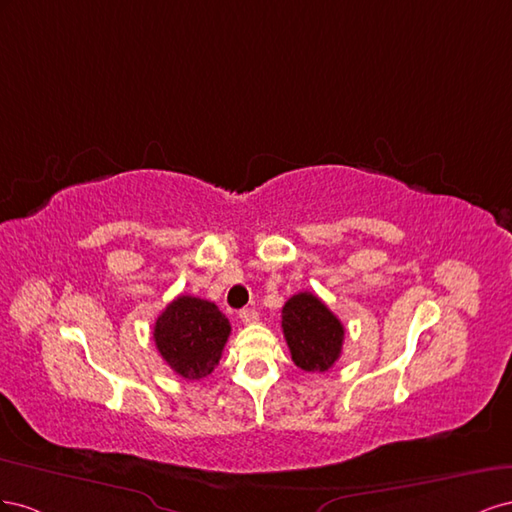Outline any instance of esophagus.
Masks as SVG:
<instances>
[{
    "label": "esophagus",
    "mask_w": 512,
    "mask_h": 512,
    "mask_svg": "<svg viewBox=\"0 0 512 512\" xmlns=\"http://www.w3.org/2000/svg\"><path fill=\"white\" fill-rule=\"evenodd\" d=\"M238 317H240L242 324H255V321L259 319V313L255 309H242L238 313Z\"/></svg>",
    "instance_id": "obj_1"
}]
</instances>
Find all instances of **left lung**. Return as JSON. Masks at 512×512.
Masks as SVG:
<instances>
[{"label":"left lung","mask_w":512,"mask_h":512,"mask_svg":"<svg viewBox=\"0 0 512 512\" xmlns=\"http://www.w3.org/2000/svg\"><path fill=\"white\" fill-rule=\"evenodd\" d=\"M283 334L296 367L326 373L339 360L345 328L341 319L311 291H300L283 306Z\"/></svg>","instance_id":"8db88e82"}]
</instances>
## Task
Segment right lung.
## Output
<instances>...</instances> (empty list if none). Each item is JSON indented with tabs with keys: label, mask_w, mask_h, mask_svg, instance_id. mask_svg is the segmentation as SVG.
<instances>
[{
	"label": "right lung",
	"mask_w": 512,
	"mask_h": 512,
	"mask_svg": "<svg viewBox=\"0 0 512 512\" xmlns=\"http://www.w3.org/2000/svg\"><path fill=\"white\" fill-rule=\"evenodd\" d=\"M229 319L210 300L180 296L165 306L154 324L158 354L184 379L214 371L229 339Z\"/></svg>",
	"instance_id": "obj_1"
}]
</instances>
